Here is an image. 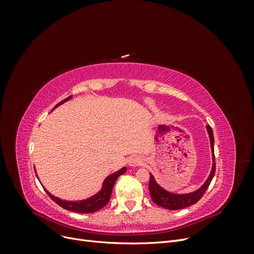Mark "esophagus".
Wrapping results in <instances>:
<instances>
[{"mask_svg":"<svg viewBox=\"0 0 254 254\" xmlns=\"http://www.w3.org/2000/svg\"><path fill=\"white\" fill-rule=\"evenodd\" d=\"M142 163H143V160H142V158L139 157V156H133V157L130 158L129 161H128V164H129L130 166H132V167L139 166V165H141Z\"/></svg>","mask_w":254,"mask_h":254,"instance_id":"esophagus-1","label":"esophagus"}]
</instances>
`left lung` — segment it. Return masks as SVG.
I'll return each instance as SVG.
<instances>
[{
    "mask_svg": "<svg viewBox=\"0 0 254 254\" xmlns=\"http://www.w3.org/2000/svg\"><path fill=\"white\" fill-rule=\"evenodd\" d=\"M207 134H209L210 139V145H211V152H212V170L210 172L209 177H207L206 180L202 186L197 189L196 190L190 191V193H183V194H177L173 193L162 188L160 184L156 181L155 177L150 173V180H149V193L152 201L159 206H162L164 209L167 210H180L183 207H188L191 204L196 203L199 199H200L205 190L209 188L210 183L213 179L214 174H215V157H214V135H213V130L212 128L207 125L206 127Z\"/></svg>",
    "mask_w": 254,
    "mask_h": 254,
    "instance_id": "obj_1",
    "label": "left lung"
}]
</instances>
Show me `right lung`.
<instances>
[{
	"label": "right lung",
	"instance_id": "right-lung-1",
	"mask_svg": "<svg viewBox=\"0 0 254 254\" xmlns=\"http://www.w3.org/2000/svg\"><path fill=\"white\" fill-rule=\"evenodd\" d=\"M71 98H72V96H68L67 98L64 99L63 102H60L59 104H57L55 107H54V109L57 108V107H59L60 105H63L64 103L70 101ZM126 171H127V167L124 166V167H122L121 170L114 172L113 174L109 175L108 177H106V179L103 182L101 190H98L96 194H94L93 196H91L87 199H82V200H74V201L64 200V199H60L58 197H55L54 195H52L48 190H45V188H43V189L54 201H55L57 204H59L61 207H64V209H65V210L76 212V213H94L98 210H101L102 207H104L107 203L109 202L115 181H117L119 177L124 174ZM36 176H37V173H36Z\"/></svg>",
	"mask_w": 254,
	"mask_h": 254
}]
</instances>
